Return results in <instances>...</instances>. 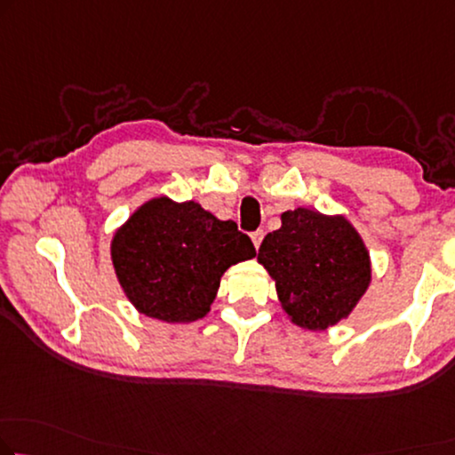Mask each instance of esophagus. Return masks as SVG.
Wrapping results in <instances>:
<instances>
[{
	"label": "esophagus",
	"instance_id": "34e87169",
	"mask_svg": "<svg viewBox=\"0 0 455 455\" xmlns=\"http://www.w3.org/2000/svg\"><path fill=\"white\" fill-rule=\"evenodd\" d=\"M251 241H253L255 249H259L261 241H263V230H255V233H251Z\"/></svg>",
	"mask_w": 455,
	"mask_h": 455
}]
</instances>
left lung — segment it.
Instances as JSON below:
<instances>
[{"label":"left lung","mask_w":455,"mask_h":455,"mask_svg":"<svg viewBox=\"0 0 455 455\" xmlns=\"http://www.w3.org/2000/svg\"><path fill=\"white\" fill-rule=\"evenodd\" d=\"M257 261L275 282L290 323L308 331L345 321L371 283L370 251L343 214L286 210L282 227L263 239Z\"/></svg>","instance_id":"8db88e82"}]
</instances>
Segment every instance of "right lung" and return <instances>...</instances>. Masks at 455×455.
I'll use <instances>...</instances> for the list:
<instances>
[{
  "instance_id": "1",
  "label": "right lung",
  "mask_w": 455,
  "mask_h": 455,
  "mask_svg": "<svg viewBox=\"0 0 455 455\" xmlns=\"http://www.w3.org/2000/svg\"><path fill=\"white\" fill-rule=\"evenodd\" d=\"M110 255L122 292L140 315L186 324L210 313L220 277L253 259L255 247L233 220L198 202L157 196L116 228Z\"/></svg>"
}]
</instances>
